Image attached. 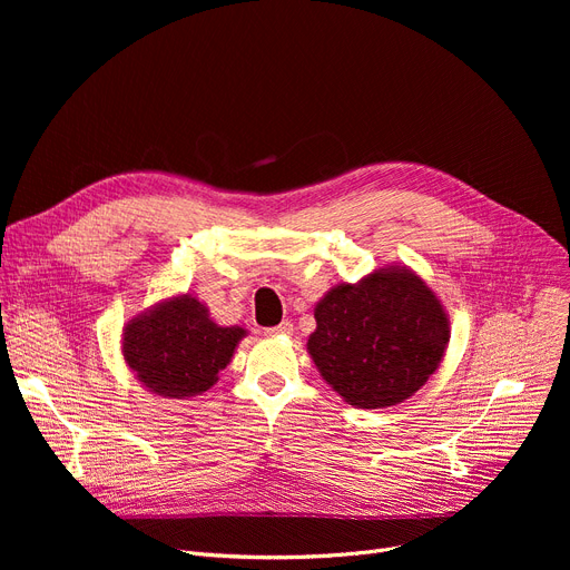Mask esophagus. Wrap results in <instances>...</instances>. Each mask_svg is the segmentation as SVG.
<instances>
[{"mask_svg": "<svg viewBox=\"0 0 570 570\" xmlns=\"http://www.w3.org/2000/svg\"><path fill=\"white\" fill-rule=\"evenodd\" d=\"M269 337H275V335H293V323L291 321H282L279 325H275V327H267L265 331Z\"/></svg>", "mask_w": 570, "mask_h": 570, "instance_id": "34e87169", "label": "esophagus"}]
</instances>
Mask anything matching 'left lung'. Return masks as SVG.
<instances>
[{"label":"left lung","mask_w":570,"mask_h":570,"mask_svg":"<svg viewBox=\"0 0 570 570\" xmlns=\"http://www.w3.org/2000/svg\"><path fill=\"white\" fill-rule=\"evenodd\" d=\"M307 348L321 376L357 409L411 397L436 372L448 318L428 284L409 269H379L340 284L314 309Z\"/></svg>","instance_id":"obj_1"}]
</instances>
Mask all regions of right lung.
<instances>
[{
    "mask_svg": "<svg viewBox=\"0 0 570 570\" xmlns=\"http://www.w3.org/2000/svg\"><path fill=\"white\" fill-rule=\"evenodd\" d=\"M243 327H219L191 295L175 297L125 331V361L161 397H194L215 385L230 363Z\"/></svg>",
    "mask_w": 570,
    "mask_h": 570,
    "instance_id": "right-lung-1",
    "label": "right lung"
}]
</instances>
